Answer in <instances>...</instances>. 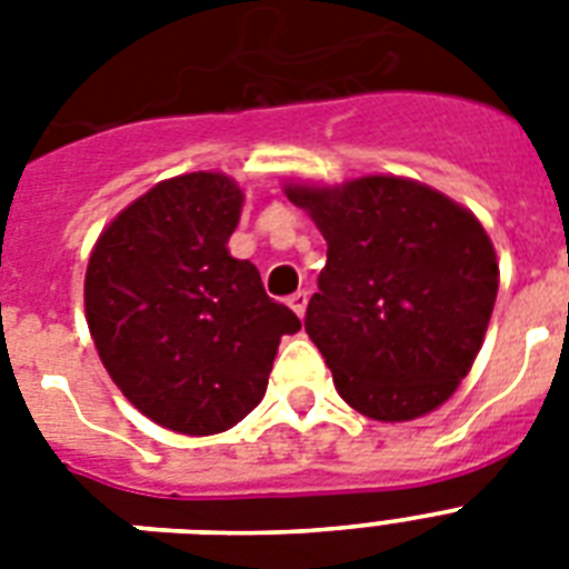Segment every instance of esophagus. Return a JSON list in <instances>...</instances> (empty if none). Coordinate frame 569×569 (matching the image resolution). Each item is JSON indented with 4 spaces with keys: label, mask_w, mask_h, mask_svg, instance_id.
<instances>
[{
    "label": "esophagus",
    "mask_w": 569,
    "mask_h": 569,
    "mask_svg": "<svg viewBox=\"0 0 569 569\" xmlns=\"http://www.w3.org/2000/svg\"><path fill=\"white\" fill-rule=\"evenodd\" d=\"M307 301H310V295L307 292H295L292 298H289V307H292L298 319H303V312H307Z\"/></svg>",
    "instance_id": "34e87169"
}]
</instances>
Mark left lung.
I'll return each instance as SVG.
<instances>
[{
	"label": "left lung",
	"instance_id": "obj_1",
	"mask_svg": "<svg viewBox=\"0 0 569 569\" xmlns=\"http://www.w3.org/2000/svg\"><path fill=\"white\" fill-rule=\"evenodd\" d=\"M328 241L303 328L337 392L378 422L431 413L472 369L499 292L476 214L398 177L289 186Z\"/></svg>",
	"mask_w": 569,
	"mask_h": 569
}]
</instances>
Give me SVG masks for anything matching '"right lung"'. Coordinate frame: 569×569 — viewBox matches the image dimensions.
Masks as SVG:
<instances>
[{
	"mask_svg": "<svg viewBox=\"0 0 569 569\" xmlns=\"http://www.w3.org/2000/svg\"><path fill=\"white\" fill-rule=\"evenodd\" d=\"M241 191L221 173L159 182L109 223L88 262L84 312L102 366L153 422L206 437L262 401L280 337L301 321L268 298L227 239Z\"/></svg>",
	"mask_w": 569,
	"mask_h": 569,
	"instance_id": "obj_1",
	"label": "right lung"
}]
</instances>
